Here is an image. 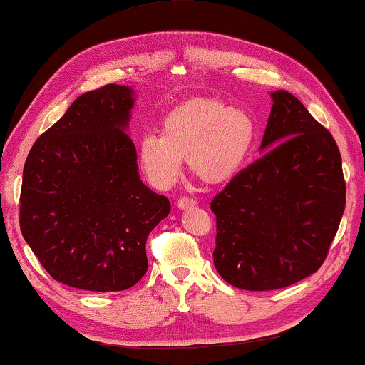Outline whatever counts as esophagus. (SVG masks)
Segmentation results:
<instances>
[{"instance_id":"obj_1","label":"esophagus","mask_w":365,"mask_h":365,"mask_svg":"<svg viewBox=\"0 0 365 365\" xmlns=\"http://www.w3.org/2000/svg\"><path fill=\"white\" fill-rule=\"evenodd\" d=\"M195 205H196V201H195V199H191V197H180L177 201V207H178V209H182V210L191 209V207H195Z\"/></svg>"}]
</instances>
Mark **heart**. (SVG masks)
Instances as JSON below:
<instances>
[{
  "instance_id": "heart-1",
  "label": "heart",
  "mask_w": 365,
  "mask_h": 365,
  "mask_svg": "<svg viewBox=\"0 0 365 365\" xmlns=\"http://www.w3.org/2000/svg\"><path fill=\"white\" fill-rule=\"evenodd\" d=\"M256 138L253 117L217 99H190L161 120L160 135L139 142V166L153 187L174 185L187 156L191 174L205 183H223L239 173Z\"/></svg>"
}]
</instances>
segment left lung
I'll return each instance as SVG.
<instances>
[{
  "label": "left lung",
  "instance_id": "1",
  "mask_svg": "<svg viewBox=\"0 0 365 365\" xmlns=\"http://www.w3.org/2000/svg\"><path fill=\"white\" fill-rule=\"evenodd\" d=\"M258 161L213 197V264L230 284L270 291L315 274L337 234L346 187L332 134L296 96L270 93Z\"/></svg>",
  "mask_w": 365,
  "mask_h": 365
}]
</instances>
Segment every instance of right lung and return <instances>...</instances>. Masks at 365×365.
Masks as SVG:
<instances>
[{
	"label": "right lung",
	"instance_id": "add662e5",
	"mask_svg": "<svg viewBox=\"0 0 365 365\" xmlns=\"http://www.w3.org/2000/svg\"><path fill=\"white\" fill-rule=\"evenodd\" d=\"M134 103L126 85L83 93L25 161L21 234L50 277L68 287H134L148 267V234L169 215V199L140 180L126 134Z\"/></svg>",
	"mask_w": 365,
	"mask_h": 365
}]
</instances>
